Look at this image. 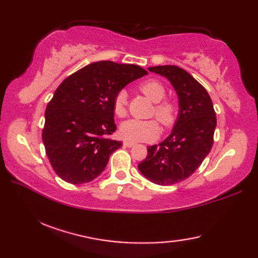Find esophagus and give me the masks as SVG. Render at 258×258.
I'll return each mask as SVG.
<instances>
[{
	"label": "esophagus",
	"instance_id": "34e87169",
	"mask_svg": "<svg viewBox=\"0 0 258 258\" xmlns=\"http://www.w3.org/2000/svg\"><path fill=\"white\" fill-rule=\"evenodd\" d=\"M123 144H124V146H127V147H132L135 145V143L132 141H124Z\"/></svg>",
	"mask_w": 258,
	"mask_h": 258
}]
</instances>
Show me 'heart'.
Masks as SVG:
<instances>
[{
	"mask_svg": "<svg viewBox=\"0 0 258 258\" xmlns=\"http://www.w3.org/2000/svg\"><path fill=\"white\" fill-rule=\"evenodd\" d=\"M139 89L145 96L155 103L153 114L158 122L164 127H169L175 120L176 108L171 101L163 100L166 95L165 86L157 80H147L140 84ZM113 109L118 117H124L127 113V92L125 90H120L115 94ZM119 133L124 139L130 141H150L157 138L160 127L154 119H127L120 125Z\"/></svg>",
	"mask_w": 258,
	"mask_h": 258,
	"instance_id": "heart-1",
	"label": "heart"
}]
</instances>
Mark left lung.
Segmentation results:
<instances>
[{"label":"left lung","mask_w":258,"mask_h":258,"mask_svg":"<svg viewBox=\"0 0 258 258\" xmlns=\"http://www.w3.org/2000/svg\"><path fill=\"white\" fill-rule=\"evenodd\" d=\"M171 82L177 93L179 112L172 133L158 145L147 147L140 172L158 185H173L189 177L211 152L216 113L205 87L175 65L149 68Z\"/></svg>","instance_id":"8db88e82"}]
</instances>
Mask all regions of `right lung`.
Returning a JSON list of instances; mask_svg holds the SVG:
<instances>
[{
	"mask_svg": "<svg viewBox=\"0 0 258 258\" xmlns=\"http://www.w3.org/2000/svg\"><path fill=\"white\" fill-rule=\"evenodd\" d=\"M147 74L134 64L101 61L65 79L45 111L42 140L58 177L71 184L96 178L122 142L114 141L113 98L134 80Z\"/></svg>",
	"mask_w": 258,
	"mask_h": 258,
	"instance_id": "right-lung-1",
	"label": "right lung"
}]
</instances>
